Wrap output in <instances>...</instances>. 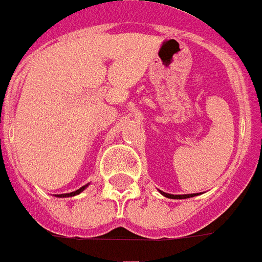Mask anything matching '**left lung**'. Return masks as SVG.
I'll list each match as a JSON object with an SVG mask.
<instances>
[{"label":"left lung","instance_id":"1","mask_svg":"<svg viewBox=\"0 0 262 262\" xmlns=\"http://www.w3.org/2000/svg\"><path fill=\"white\" fill-rule=\"evenodd\" d=\"M161 193L166 196V198H169V199H187V198H192L194 194H169V193H164V192H161Z\"/></svg>","mask_w":262,"mask_h":262}]
</instances>
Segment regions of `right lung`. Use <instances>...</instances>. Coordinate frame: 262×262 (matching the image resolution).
Listing matches in <instances>:
<instances>
[{
    "mask_svg": "<svg viewBox=\"0 0 262 262\" xmlns=\"http://www.w3.org/2000/svg\"><path fill=\"white\" fill-rule=\"evenodd\" d=\"M87 186V185H86ZM86 186H81L80 189H77L76 192H72V193H64V194H59V196H62V198H68V196H75V194H79L80 192H83L84 189H86Z\"/></svg>",
    "mask_w": 262,
    "mask_h": 262,
    "instance_id": "add662e5",
    "label": "right lung"
}]
</instances>
